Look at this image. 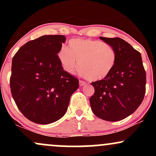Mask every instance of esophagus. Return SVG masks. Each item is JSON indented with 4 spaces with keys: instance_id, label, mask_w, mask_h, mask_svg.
Returning <instances> with one entry per match:
<instances>
[{
    "instance_id": "34e87169",
    "label": "esophagus",
    "mask_w": 156,
    "mask_h": 156,
    "mask_svg": "<svg viewBox=\"0 0 156 156\" xmlns=\"http://www.w3.org/2000/svg\"><path fill=\"white\" fill-rule=\"evenodd\" d=\"M86 84H87V83H86L85 81H83V80H79V85H80V87H83V86L86 85Z\"/></svg>"
}]
</instances>
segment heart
I'll use <instances>...</instances> for the list:
<instances>
[{"instance_id":"b5f03b06","label":"heart","mask_w":156,"mask_h":156,"mask_svg":"<svg viewBox=\"0 0 156 156\" xmlns=\"http://www.w3.org/2000/svg\"><path fill=\"white\" fill-rule=\"evenodd\" d=\"M58 57L64 69L73 74L79 70L89 80L105 79L115 67L117 53L113 46L96 39L76 38L69 40V48L62 46Z\"/></svg>"}]
</instances>
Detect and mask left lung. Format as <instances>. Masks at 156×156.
I'll use <instances>...</instances> for the list:
<instances>
[{
	"label": "left lung",
	"instance_id": "obj_1",
	"mask_svg": "<svg viewBox=\"0 0 156 156\" xmlns=\"http://www.w3.org/2000/svg\"><path fill=\"white\" fill-rule=\"evenodd\" d=\"M100 39L114 48L117 60L105 79L92 82L94 94L89 98L93 113L103 120L115 122L132 114L145 94L146 73L141 53L122 39Z\"/></svg>",
	"mask_w": 156,
	"mask_h": 156
}]
</instances>
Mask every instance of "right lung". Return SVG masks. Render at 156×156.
<instances>
[{"mask_svg":"<svg viewBox=\"0 0 156 156\" xmlns=\"http://www.w3.org/2000/svg\"><path fill=\"white\" fill-rule=\"evenodd\" d=\"M63 35H44L26 42L12 58L10 87L19 110L27 119L46 125L65 114L78 78L64 71L58 53Z\"/></svg>","mask_w":156,"mask_h":156,"instance_id":"1","label":"right lung"}]
</instances>
